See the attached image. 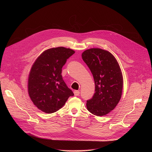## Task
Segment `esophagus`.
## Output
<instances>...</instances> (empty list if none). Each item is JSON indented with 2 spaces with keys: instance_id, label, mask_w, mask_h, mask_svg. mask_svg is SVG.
<instances>
[{
  "instance_id": "obj_1",
  "label": "esophagus",
  "mask_w": 152,
  "mask_h": 152,
  "mask_svg": "<svg viewBox=\"0 0 152 152\" xmlns=\"http://www.w3.org/2000/svg\"><path fill=\"white\" fill-rule=\"evenodd\" d=\"M79 93H80V92H79V91H77V90L74 91V94H75V96H79Z\"/></svg>"
}]
</instances>
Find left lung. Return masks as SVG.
<instances>
[{"label":"left lung","instance_id":"left-lung-1","mask_svg":"<svg viewBox=\"0 0 152 152\" xmlns=\"http://www.w3.org/2000/svg\"><path fill=\"white\" fill-rule=\"evenodd\" d=\"M94 77L95 93L86 101L87 110L96 116L109 114L118 103L123 86V75L116 58L109 51L91 48L82 53Z\"/></svg>","mask_w":152,"mask_h":152}]
</instances>
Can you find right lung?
Returning a JSON list of instances; mask_svg holds the SVG:
<instances>
[{
    "mask_svg": "<svg viewBox=\"0 0 152 152\" xmlns=\"http://www.w3.org/2000/svg\"><path fill=\"white\" fill-rule=\"evenodd\" d=\"M75 53L64 47L50 48L43 52L32 66L28 94L34 105L43 113L56 112L74 95L63 80L61 72L67 59Z\"/></svg>",
    "mask_w": 152,
    "mask_h": 152,
    "instance_id": "right-lung-1",
    "label": "right lung"
}]
</instances>
